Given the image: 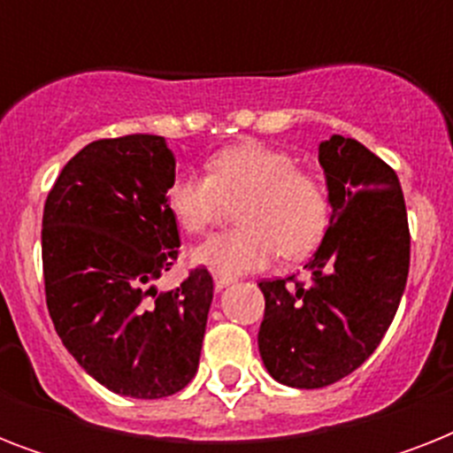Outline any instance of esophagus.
I'll return each instance as SVG.
<instances>
[{
  "label": "esophagus",
  "instance_id": "obj_1",
  "mask_svg": "<svg viewBox=\"0 0 453 453\" xmlns=\"http://www.w3.org/2000/svg\"><path fill=\"white\" fill-rule=\"evenodd\" d=\"M230 284H234L233 277H220V275L213 277V287H216V291L227 289V287H230Z\"/></svg>",
  "mask_w": 453,
  "mask_h": 453
}]
</instances>
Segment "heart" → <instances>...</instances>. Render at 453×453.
I'll return each mask as SVG.
<instances>
[{
	"instance_id": "1",
	"label": "heart",
	"mask_w": 453,
	"mask_h": 453,
	"mask_svg": "<svg viewBox=\"0 0 453 453\" xmlns=\"http://www.w3.org/2000/svg\"><path fill=\"white\" fill-rule=\"evenodd\" d=\"M240 230L211 234L190 251L195 265L237 277L268 268L277 254L298 261L312 254L329 227L324 183L296 169L289 152L247 141L209 162V176L183 173L169 185L171 216L185 233H202L219 220L226 202H237Z\"/></svg>"
}]
</instances>
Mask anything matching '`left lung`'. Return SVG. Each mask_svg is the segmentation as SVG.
Returning a JSON list of instances; mask_svg holds the SVG:
<instances>
[{
  "label": "left lung",
  "mask_w": 453,
  "mask_h": 453,
  "mask_svg": "<svg viewBox=\"0 0 453 453\" xmlns=\"http://www.w3.org/2000/svg\"><path fill=\"white\" fill-rule=\"evenodd\" d=\"M329 192V230L303 270L312 284L261 282L265 317L258 350L289 388L345 379L379 348L409 275V223L400 180L355 138L319 143Z\"/></svg>",
  "instance_id": "left-lung-1"
}]
</instances>
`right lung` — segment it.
<instances>
[{"label":"right lung","mask_w":453,"mask_h":453,"mask_svg":"<svg viewBox=\"0 0 453 453\" xmlns=\"http://www.w3.org/2000/svg\"><path fill=\"white\" fill-rule=\"evenodd\" d=\"M173 180L176 157L162 136L103 138L63 166L42 219L56 334L91 379L136 400L190 383L213 298L206 268L157 294L180 247L166 202Z\"/></svg>","instance_id":"add662e5"}]
</instances>
